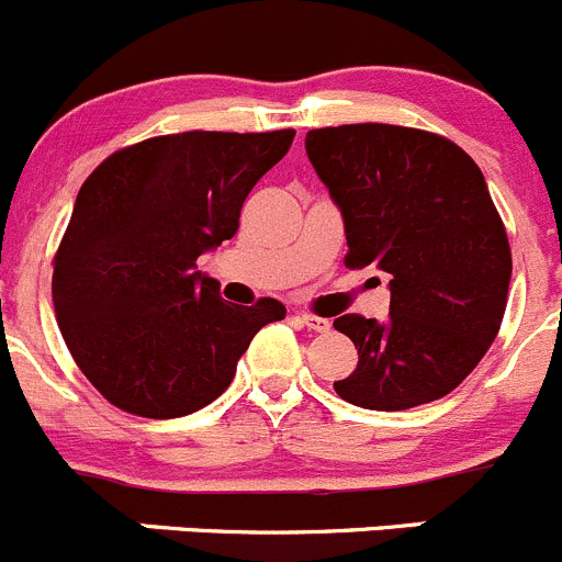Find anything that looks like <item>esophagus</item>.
Here are the masks:
<instances>
[{
	"label": "esophagus",
	"instance_id": "1",
	"mask_svg": "<svg viewBox=\"0 0 562 562\" xmlns=\"http://www.w3.org/2000/svg\"><path fill=\"white\" fill-rule=\"evenodd\" d=\"M297 322L303 327H308V330H314V333H327V330H330V322L322 319V316H314V314H297Z\"/></svg>",
	"mask_w": 562,
	"mask_h": 562
}]
</instances>
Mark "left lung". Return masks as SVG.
I'll use <instances>...</instances> for the list:
<instances>
[{
  "label": "left lung",
  "mask_w": 562,
  "mask_h": 562,
  "mask_svg": "<svg viewBox=\"0 0 562 562\" xmlns=\"http://www.w3.org/2000/svg\"><path fill=\"white\" fill-rule=\"evenodd\" d=\"M311 166L341 210L347 268L391 276V314L333 322L358 369L333 382L363 409L429 404L481 363L499 330L510 246L475 160L437 133L338 125L305 133Z\"/></svg>",
  "instance_id": "left-lung-1"
}]
</instances>
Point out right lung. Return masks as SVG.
<instances>
[{
  "mask_svg": "<svg viewBox=\"0 0 562 562\" xmlns=\"http://www.w3.org/2000/svg\"><path fill=\"white\" fill-rule=\"evenodd\" d=\"M294 131H188L109 155L87 177L54 257L59 330L114 407L182 418L229 387L237 360L286 308L235 305L196 259L232 240L243 202Z\"/></svg>",
  "mask_w": 562,
  "mask_h": 562,
  "instance_id": "1",
  "label": "right lung"
}]
</instances>
